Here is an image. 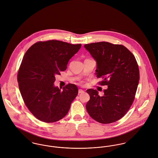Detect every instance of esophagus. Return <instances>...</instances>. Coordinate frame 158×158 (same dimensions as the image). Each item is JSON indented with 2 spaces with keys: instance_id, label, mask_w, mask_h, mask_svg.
Returning a JSON list of instances; mask_svg holds the SVG:
<instances>
[{
  "instance_id": "esophagus-1",
  "label": "esophagus",
  "mask_w": 158,
  "mask_h": 158,
  "mask_svg": "<svg viewBox=\"0 0 158 158\" xmlns=\"http://www.w3.org/2000/svg\"><path fill=\"white\" fill-rule=\"evenodd\" d=\"M84 92H85V91L82 89H79L78 90V94H82V93H84Z\"/></svg>"
}]
</instances>
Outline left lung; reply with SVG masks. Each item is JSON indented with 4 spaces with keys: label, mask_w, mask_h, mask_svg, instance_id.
Segmentation results:
<instances>
[{
    "label": "left lung",
    "mask_w": 158,
    "mask_h": 158,
    "mask_svg": "<svg viewBox=\"0 0 158 158\" xmlns=\"http://www.w3.org/2000/svg\"><path fill=\"white\" fill-rule=\"evenodd\" d=\"M84 47L97 62L95 73L97 78H103L100 84L107 86L102 96L97 90H86L90 95L86 110L98 123H114L125 115L135 99L139 80L136 60L121 44L101 42Z\"/></svg>",
    "instance_id": "8db88e82"
}]
</instances>
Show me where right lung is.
Masks as SVG:
<instances>
[{"mask_svg":"<svg viewBox=\"0 0 158 158\" xmlns=\"http://www.w3.org/2000/svg\"><path fill=\"white\" fill-rule=\"evenodd\" d=\"M81 47V44L53 40L35 43L26 52L17 81L25 105L38 119L54 123L68 113L78 88L68 84L61 90L54 86L55 76L66 69L69 60Z\"/></svg>","mask_w":158,"mask_h":158,"instance_id":"add662e5","label":"right lung"}]
</instances>
